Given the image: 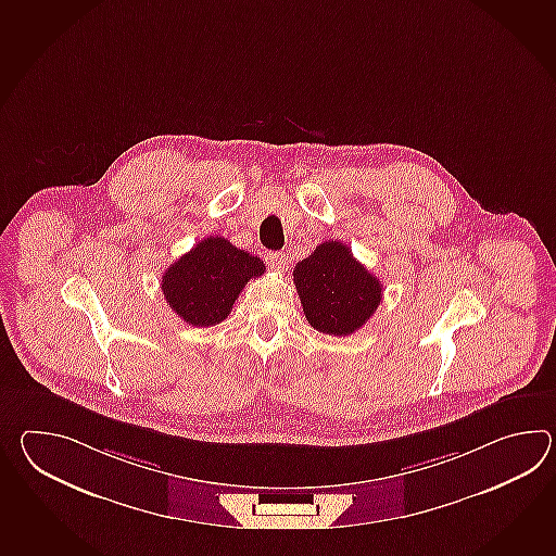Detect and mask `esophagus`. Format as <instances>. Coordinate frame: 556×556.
<instances>
[{
	"label": "esophagus",
	"instance_id": "34e87169",
	"mask_svg": "<svg viewBox=\"0 0 556 556\" xmlns=\"http://www.w3.org/2000/svg\"><path fill=\"white\" fill-rule=\"evenodd\" d=\"M265 261L269 263V267L275 269V271H285L287 265H289L283 251H267V253H265Z\"/></svg>",
	"mask_w": 556,
	"mask_h": 556
}]
</instances>
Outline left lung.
<instances>
[{
	"mask_svg": "<svg viewBox=\"0 0 556 556\" xmlns=\"http://www.w3.org/2000/svg\"><path fill=\"white\" fill-rule=\"evenodd\" d=\"M303 313L325 334L355 333L383 299V285L341 241H325L293 271Z\"/></svg>",
	"mask_w": 556,
	"mask_h": 556,
	"instance_id": "left-lung-1",
	"label": "left lung"
}]
</instances>
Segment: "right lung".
<instances>
[{"label": "right lung", "instance_id": "1", "mask_svg": "<svg viewBox=\"0 0 556 556\" xmlns=\"http://www.w3.org/2000/svg\"><path fill=\"white\" fill-rule=\"evenodd\" d=\"M265 271L260 257L231 245L225 237H207L161 277L169 307L193 327H213L231 313L249 279Z\"/></svg>", "mask_w": 556, "mask_h": 556}]
</instances>
